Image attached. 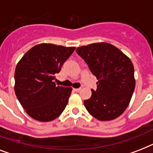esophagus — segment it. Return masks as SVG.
Wrapping results in <instances>:
<instances>
[{"label": "esophagus", "mask_w": 153, "mask_h": 153, "mask_svg": "<svg viewBox=\"0 0 153 153\" xmlns=\"http://www.w3.org/2000/svg\"><path fill=\"white\" fill-rule=\"evenodd\" d=\"M74 91H76V92H79L81 91V88H74Z\"/></svg>", "instance_id": "1"}]
</instances>
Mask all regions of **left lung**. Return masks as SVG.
I'll return each instance as SVG.
<instances>
[{"label": "left lung", "instance_id": "obj_1", "mask_svg": "<svg viewBox=\"0 0 153 153\" xmlns=\"http://www.w3.org/2000/svg\"><path fill=\"white\" fill-rule=\"evenodd\" d=\"M97 78V90L84 101L90 114L100 121L118 117L128 107L135 88L134 67L129 59L116 47L97 43L76 49Z\"/></svg>", "mask_w": 153, "mask_h": 153}]
</instances>
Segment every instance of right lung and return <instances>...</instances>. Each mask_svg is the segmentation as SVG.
<instances>
[{
    "instance_id": "1",
    "label": "right lung",
    "mask_w": 153,
    "mask_h": 153,
    "mask_svg": "<svg viewBox=\"0 0 153 153\" xmlns=\"http://www.w3.org/2000/svg\"><path fill=\"white\" fill-rule=\"evenodd\" d=\"M74 50V47L38 44L25 53L16 65V95L35 120L52 121L67 106L72 88L56 86L54 80Z\"/></svg>"
}]
</instances>
